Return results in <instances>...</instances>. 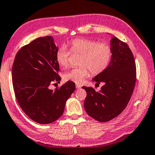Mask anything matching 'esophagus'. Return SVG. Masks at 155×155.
Returning <instances> with one entry per match:
<instances>
[{
  "instance_id": "obj_1",
  "label": "esophagus",
  "mask_w": 155,
  "mask_h": 155,
  "mask_svg": "<svg viewBox=\"0 0 155 155\" xmlns=\"http://www.w3.org/2000/svg\"><path fill=\"white\" fill-rule=\"evenodd\" d=\"M75 86H76V88H78V89H79V88H81V86L80 84H76Z\"/></svg>"
}]
</instances>
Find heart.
I'll return each instance as SVG.
<instances>
[{
  "instance_id": "b5f03b06",
  "label": "heart",
  "mask_w": 155,
  "mask_h": 155,
  "mask_svg": "<svg viewBox=\"0 0 155 155\" xmlns=\"http://www.w3.org/2000/svg\"><path fill=\"white\" fill-rule=\"evenodd\" d=\"M69 51L64 46L58 48L55 58L60 67L69 66L71 53L81 55L80 67L73 68L64 74V79L75 84H82L86 78L99 75L107 69L112 56V49L109 43L88 39H75L69 43Z\"/></svg>"
}]
</instances>
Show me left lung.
<instances>
[{
  "mask_svg": "<svg viewBox=\"0 0 155 155\" xmlns=\"http://www.w3.org/2000/svg\"><path fill=\"white\" fill-rule=\"evenodd\" d=\"M110 44L112 56L109 65L93 79L96 84H105L99 91L82 86L87 94L84 103L86 113L101 123L111 120L125 109L136 81V67L129 45L116 37Z\"/></svg>",
  "mask_w": 155,
  "mask_h": 155,
  "instance_id": "8db88e82",
  "label": "left lung"
}]
</instances>
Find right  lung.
Masks as SVG:
<instances>
[{
    "label": "right lung",
    "mask_w": 155,
    "mask_h": 155,
    "mask_svg": "<svg viewBox=\"0 0 155 155\" xmlns=\"http://www.w3.org/2000/svg\"><path fill=\"white\" fill-rule=\"evenodd\" d=\"M58 49L51 36L37 38L18 51L13 64L16 99L24 112L39 124H50L61 117L67 100L75 90L71 81L54 91L49 88L61 79L55 58Z\"/></svg>",
    "instance_id": "add662e5"
}]
</instances>
